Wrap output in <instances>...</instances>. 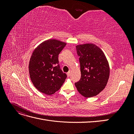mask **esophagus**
I'll return each instance as SVG.
<instances>
[{
	"mask_svg": "<svg viewBox=\"0 0 134 134\" xmlns=\"http://www.w3.org/2000/svg\"><path fill=\"white\" fill-rule=\"evenodd\" d=\"M70 74H71V73H70V71H69V72H67V75H68V77H69V76H70Z\"/></svg>",
	"mask_w": 134,
	"mask_h": 134,
	"instance_id": "1",
	"label": "esophagus"
}]
</instances>
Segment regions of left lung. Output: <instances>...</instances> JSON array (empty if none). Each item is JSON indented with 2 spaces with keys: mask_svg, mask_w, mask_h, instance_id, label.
<instances>
[{
  "mask_svg": "<svg viewBox=\"0 0 134 134\" xmlns=\"http://www.w3.org/2000/svg\"><path fill=\"white\" fill-rule=\"evenodd\" d=\"M79 56L81 78L75 83L80 94L88 98L96 96L106 86L109 76L107 60L100 48L92 43L76 46Z\"/></svg>",
  "mask_w": 134,
  "mask_h": 134,
  "instance_id": "1",
  "label": "left lung"
}]
</instances>
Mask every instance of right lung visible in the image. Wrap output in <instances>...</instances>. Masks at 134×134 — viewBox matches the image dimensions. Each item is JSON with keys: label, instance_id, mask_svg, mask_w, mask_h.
Listing matches in <instances>:
<instances>
[{"label": "right lung", "instance_id": "add662e5", "mask_svg": "<svg viewBox=\"0 0 134 134\" xmlns=\"http://www.w3.org/2000/svg\"><path fill=\"white\" fill-rule=\"evenodd\" d=\"M66 43L48 40L36 47L29 63L31 80L36 88L46 94L60 90L67 75L61 69L58 56Z\"/></svg>", "mask_w": 134, "mask_h": 134}]
</instances>
